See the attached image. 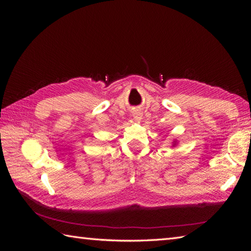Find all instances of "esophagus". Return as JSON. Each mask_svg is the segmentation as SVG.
<instances>
[{"label":"esophagus","instance_id":"obj_1","mask_svg":"<svg viewBox=\"0 0 251 251\" xmlns=\"http://www.w3.org/2000/svg\"><path fill=\"white\" fill-rule=\"evenodd\" d=\"M133 116H134V119H135V120L139 121V120L141 119V113H140L139 111H135L134 114H133Z\"/></svg>","mask_w":251,"mask_h":251}]
</instances>
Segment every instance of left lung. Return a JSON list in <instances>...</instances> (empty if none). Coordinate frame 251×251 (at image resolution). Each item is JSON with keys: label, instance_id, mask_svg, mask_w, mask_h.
Listing matches in <instances>:
<instances>
[{"label": "left lung", "instance_id": "1", "mask_svg": "<svg viewBox=\"0 0 251 251\" xmlns=\"http://www.w3.org/2000/svg\"><path fill=\"white\" fill-rule=\"evenodd\" d=\"M175 144H176V143H174V146H175Z\"/></svg>", "mask_w": 251, "mask_h": 251}]
</instances>
